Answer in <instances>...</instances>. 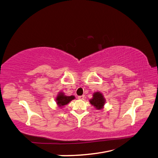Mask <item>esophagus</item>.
Listing matches in <instances>:
<instances>
[{
	"mask_svg": "<svg viewBox=\"0 0 158 158\" xmlns=\"http://www.w3.org/2000/svg\"><path fill=\"white\" fill-rule=\"evenodd\" d=\"M84 98H85L84 95H80V96H78V98L79 99H84Z\"/></svg>",
	"mask_w": 158,
	"mask_h": 158,
	"instance_id": "1",
	"label": "esophagus"
}]
</instances>
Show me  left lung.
Here are the masks:
<instances>
[{"label":"left lung","instance_id":"1","mask_svg":"<svg viewBox=\"0 0 158 158\" xmlns=\"http://www.w3.org/2000/svg\"><path fill=\"white\" fill-rule=\"evenodd\" d=\"M89 102L95 109L99 110L103 109L106 103V99L102 93L97 92L93 94V98L89 100Z\"/></svg>","mask_w":158,"mask_h":158}]
</instances>
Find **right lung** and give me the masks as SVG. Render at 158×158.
Instances as JSON below:
<instances>
[{"mask_svg":"<svg viewBox=\"0 0 158 158\" xmlns=\"http://www.w3.org/2000/svg\"><path fill=\"white\" fill-rule=\"evenodd\" d=\"M75 98L73 95H71V96H67V95H65L63 93L60 92L58 95H57L56 98V104L58 105L59 107H63L65 105H67L72 100Z\"/></svg>","mask_w":158,"mask_h":158,"instance_id":"1","label":"right lung"}]
</instances>
